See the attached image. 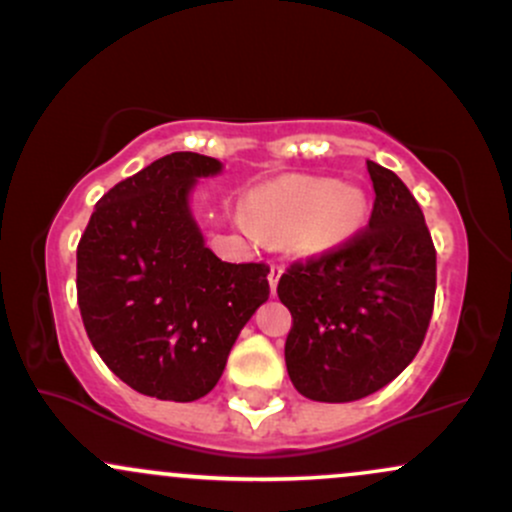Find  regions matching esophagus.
I'll return each mask as SVG.
<instances>
[{
  "label": "esophagus",
  "mask_w": 512,
  "mask_h": 512,
  "mask_svg": "<svg viewBox=\"0 0 512 512\" xmlns=\"http://www.w3.org/2000/svg\"><path fill=\"white\" fill-rule=\"evenodd\" d=\"M280 276H283V268H280L278 263H273L271 271H268V285H271V293H273V295H276V290H278V280H280Z\"/></svg>",
  "instance_id": "34e87169"
}]
</instances>
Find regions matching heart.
<instances>
[{"label": "heart", "mask_w": 512, "mask_h": 512, "mask_svg": "<svg viewBox=\"0 0 512 512\" xmlns=\"http://www.w3.org/2000/svg\"><path fill=\"white\" fill-rule=\"evenodd\" d=\"M366 222V197L356 185L312 175H283L251 192L241 224L249 232L288 236L302 256L342 249Z\"/></svg>", "instance_id": "b5f03b06"}]
</instances>
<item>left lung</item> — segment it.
<instances>
[{
  "label": "left lung",
  "instance_id": "8db88e82",
  "mask_svg": "<svg viewBox=\"0 0 512 512\" xmlns=\"http://www.w3.org/2000/svg\"><path fill=\"white\" fill-rule=\"evenodd\" d=\"M373 212L342 249L293 263L278 298L293 315L285 366L300 395L351 403L415 359L432 317L437 254L420 205L393 170L366 161Z\"/></svg>",
  "mask_w": 512,
  "mask_h": 512
}]
</instances>
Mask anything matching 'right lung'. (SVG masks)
Segmentation results:
<instances>
[{
    "label": "right lung",
    "instance_id": "add662e5",
    "mask_svg": "<svg viewBox=\"0 0 512 512\" xmlns=\"http://www.w3.org/2000/svg\"><path fill=\"white\" fill-rule=\"evenodd\" d=\"M217 158L178 151L114 185L78 244L85 332L114 376L158 400L192 403L217 386L229 351L268 300L266 263H227L190 210Z\"/></svg>",
    "mask_w": 512,
    "mask_h": 512
}]
</instances>
